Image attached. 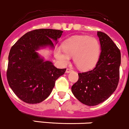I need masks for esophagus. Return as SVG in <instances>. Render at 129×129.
Here are the masks:
<instances>
[{"label": "esophagus", "instance_id": "esophagus-1", "mask_svg": "<svg viewBox=\"0 0 129 129\" xmlns=\"http://www.w3.org/2000/svg\"><path fill=\"white\" fill-rule=\"evenodd\" d=\"M72 71H73V69H67V70H66V73H67V74H69V73L71 72Z\"/></svg>", "mask_w": 129, "mask_h": 129}]
</instances>
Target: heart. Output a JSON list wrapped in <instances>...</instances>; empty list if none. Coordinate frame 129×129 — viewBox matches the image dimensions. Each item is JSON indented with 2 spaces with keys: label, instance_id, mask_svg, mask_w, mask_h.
<instances>
[{
  "label": "heart",
  "instance_id": "1",
  "mask_svg": "<svg viewBox=\"0 0 129 129\" xmlns=\"http://www.w3.org/2000/svg\"><path fill=\"white\" fill-rule=\"evenodd\" d=\"M59 46L55 51V57L65 66L74 57V63L82 70H89L96 67L101 55V45L95 38L88 36H74Z\"/></svg>",
  "mask_w": 129,
  "mask_h": 129
}]
</instances>
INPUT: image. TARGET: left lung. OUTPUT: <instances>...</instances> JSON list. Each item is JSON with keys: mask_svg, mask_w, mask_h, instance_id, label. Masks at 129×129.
Here are the masks:
<instances>
[{"mask_svg": "<svg viewBox=\"0 0 129 129\" xmlns=\"http://www.w3.org/2000/svg\"><path fill=\"white\" fill-rule=\"evenodd\" d=\"M101 45L98 63L93 70L78 73V81L72 86L76 98L87 106H96L104 102L117 88L119 80L120 52L110 38L98 31Z\"/></svg>", "mask_w": 129, "mask_h": 129, "instance_id": "obj_1", "label": "left lung"}]
</instances>
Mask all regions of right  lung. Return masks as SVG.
Segmentation results:
<instances>
[{"label": "right lung", "instance_id": "add662e5", "mask_svg": "<svg viewBox=\"0 0 129 129\" xmlns=\"http://www.w3.org/2000/svg\"><path fill=\"white\" fill-rule=\"evenodd\" d=\"M63 31L38 29L29 31L11 48L7 72L8 83L15 94L28 104L40 103L52 92L55 82L66 72L51 61L44 60L37 52L49 47L54 49Z\"/></svg>", "mask_w": 129, "mask_h": 129}]
</instances>
